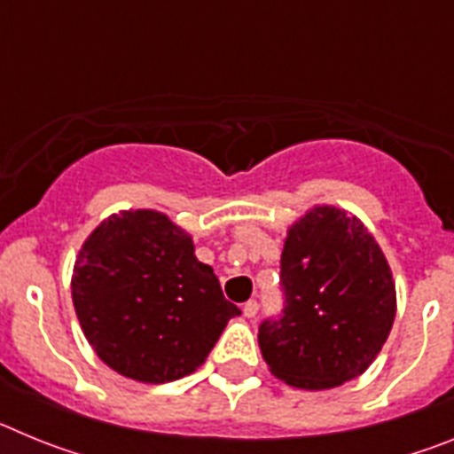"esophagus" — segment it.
<instances>
[{
  "mask_svg": "<svg viewBox=\"0 0 454 454\" xmlns=\"http://www.w3.org/2000/svg\"><path fill=\"white\" fill-rule=\"evenodd\" d=\"M256 314H259V302L256 300H250V302L243 304V316L246 318H254Z\"/></svg>",
  "mask_w": 454,
  "mask_h": 454,
  "instance_id": "esophagus-1",
  "label": "esophagus"
}]
</instances>
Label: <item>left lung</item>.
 <instances>
[{
  "mask_svg": "<svg viewBox=\"0 0 454 454\" xmlns=\"http://www.w3.org/2000/svg\"><path fill=\"white\" fill-rule=\"evenodd\" d=\"M279 279L282 314L259 325L272 375L309 391L362 375L395 318L391 268L362 220L311 208L288 230Z\"/></svg>",
  "mask_w": 454,
  "mask_h": 454,
  "instance_id": "8db88e82",
  "label": "left lung"
}]
</instances>
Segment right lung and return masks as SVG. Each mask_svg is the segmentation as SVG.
<instances>
[{"mask_svg": "<svg viewBox=\"0 0 454 454\" xmlns=\"http://www.w3.org/2000/svg\"><path fill=\"white\" fill-rule=\"evenodd\" d=\"M72 302L98 356L136 382L198 371L240 309L224 300L192 239L159 211H120L83 243Z\"/></svg>", "mask_w": 454, "mask_h": 454, "instance_id": "obj_1", "label": "right lung"}]
</instances>
